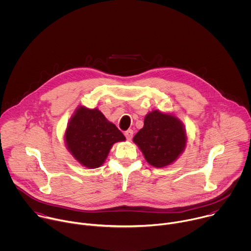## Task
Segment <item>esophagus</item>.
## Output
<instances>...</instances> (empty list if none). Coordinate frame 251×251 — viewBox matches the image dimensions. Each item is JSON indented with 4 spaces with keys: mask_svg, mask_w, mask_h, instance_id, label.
<instances>
[{
    "mask_svg": "<svg viewBox=\"0 0 251 251\" xmlns=\"http://www.w3.org/2000/svg\"><path fill=\"white\" fill-rule=\"evenodd\" d=\"M124 135H125V137L127 138V140H131L132 137H133V131L129 129V130H127V131L124 132Z\"/></svg>",
    "mask_w": 251,
    "mask_h": 251,
    "instance_id": "1",
    "label": "esophagus"
}]
</instances>
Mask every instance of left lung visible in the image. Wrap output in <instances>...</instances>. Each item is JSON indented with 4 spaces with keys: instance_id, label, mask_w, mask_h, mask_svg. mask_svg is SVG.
Listing matches in <instances>:
<instances>
[{
    "instance_id": "8db88e82",
    "label": "left lung",
    "mask_w": 251,
    "mask_h": 251,
    "mask_svg": "<svg viewBox=\"0 0 251 251\" xmlns=\"http://www.w3.org/2000/svg\"><path fill=\"white\" fill-rule=\"evenodd\" d=\"M133 142L149 165L166 168L184 153L188 135L184 123L174 113L152 110L145 116L144 126Z\"/></svg>"
}]
</instances>
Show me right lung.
<instances>
[{
    "label": "right lung",
    "instance_id": "obj_1",
    "mask_svg": "<svg viewBox=\"0 0 251 251\" xmlns=\"http://www.w3.org/2000/svg\"><path fill=\"white\" fill-rule=\"evenodd\" d=\"M126 138L98 108L79 105L64 131L67 151L81 166L96 169L104 164L117 142Z\"/></svg>",
    "mask_w": 251,
    "mask_h": 251
}]
</instances>
